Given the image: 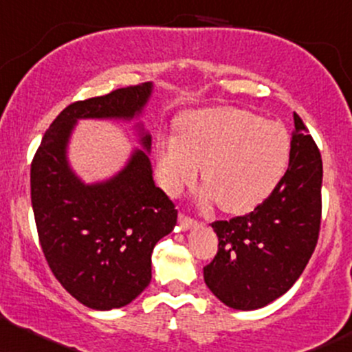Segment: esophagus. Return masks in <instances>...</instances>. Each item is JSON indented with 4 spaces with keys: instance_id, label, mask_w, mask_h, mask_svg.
<instances>
[{
    "instance_id": "34e87169",
    "label": "esophagus",
    "mask_w": 352,
    "mask_h": 352,
    "mask_svg": "<svg viewBox=\"0 0 352 352\" xmlns=\"http://www.w3.org/2000/svg\"><path fill=\"white\" fill-rule=\"evenodd\" d=\"M179 224H180V228L182 230H190V228H195L198 224V221L195 218H192V217H187V214L185 213H180L179 214Z\"/></svg>"
}]
</instances>
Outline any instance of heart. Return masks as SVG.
Here are the masks:
<instances>
[{
  "instance_id": "1",
  "label": "heart",
  "mask_w": 352,
  "mask_h": 352,
  "mask_svg": "<svg viewBox=\"0 0 352 352\" xmlns=\"http://www.w3.org/2000/svg\"><path fill=\"white\" fill-rule=\"evenodd\" d=\"M287 131L251 111L231 107L188 113L175 138L162 139L155 172L164 190L179 195L198 179L226 213H245L267 198L285 172Z\"/></svg>"
}]
</instances>
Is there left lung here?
<instances>
[{
	"label": "left lung",
	"mask_w": 352,
	"mask_h": 352,
	"mask_svg": "<svg viewBox=\"0 0 352 352\" xmlns=\"http://www.w3.org/2000/svg\"><path fill=\"white\" fill-rule=\"evenodd\" d=\"M294 122L289 168L272 193L244 217L211 223L218 252L203 277L214 297L236 310H257L282 297L318 243L323 164L297 113Z\"/></svg>",
	"instance_id": "left-lung-1"
}]
</instances>
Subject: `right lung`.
Instances as JSON below:
<instances>
[{
	"mask_svg": "<svg viewBox=\"0 0 352 352\" xmlns=\"http://www.w3.org/2000/svg\"><path fill=\"white\" fill-rule=\"evenodd\" d=\"M151 93L152 83H141L69 104L45 131L31 164L45 261L63 289L93 310L124 307L149 285L152 251L177 224V210L152 179L151 134H141L147 152L134 151L118 175L93 185L69 167L67 144L77 120H133Z\"/></svg>",
	"mask_w": 352,
	"mask_h": 352,
	"instance_id": "right-lung-1",
	"label": "right lung"
}]
</instances>
